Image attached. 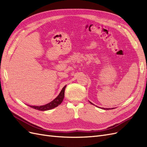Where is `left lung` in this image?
Here are the masks:
<instances>
[{
    "label": "left lung",
    "mask_w": 147,
    "mask_h": 147,
    "mask_svg": "<svg viewBox=\"0 0 147 147\" xmlns=\"http://www.w3.org/2000/svg\"><path fill=\"white\" fill-rule=\"evenodd\" d=\"M90 102V103H91V104H92V103H91V102ZM114 109V108H112V109ZM103 109H104V110H110V109H105V108H103Z\"/></svg>",
    "instance_id": "1"
}]
</instances>
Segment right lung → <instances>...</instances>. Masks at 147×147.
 Wrapping results in <instances>:
<instances>
[{
    "label": "right lung",
    "mask_w": 147,
    "mask_h": 147,
    "mask_svg": "<svg viewBox=\"0 0 147 147\" xmlns=\"http://www.w3.org/2000/svg\"><path fill=\"white\" fill-rule=\"evenodd\" d=\"M66 86H64L63 88L62 89L61 91L60 92L59 94L57 96L56 98L51 101L50 103H48L46 105H40V106H32V105H29L30 107H32L34 109H36L38 110H40V111H45V110H51L54 109L56 107L60 105L62 102L63 101L64 97V91H65V88Z\"/></svg>",
    "instance_id": "1"
}]
</instances>
